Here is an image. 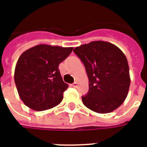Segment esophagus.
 <instances>
[{"instance_id":"esophagus-1","label":"esophagus","mask_w":147,"mask_h":147,"mask_svg":"<svg viewBox=\"0 0 147 147\" xmlns=\"http://www.w3.org/2000/svg\"><path fill=\"white\" fill-rule=\"evenodd\" d=\"M72 86H73V87H77V86H78V83H77V82H74V83H72Z\"/></svg>"}]
</instances>
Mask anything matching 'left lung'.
<instances>
[{
  "label": "left lung",
  "mask_w": 147,
  "mask_h": 147,
  "mask_svg": "<svg viewBox=\"0 0 147 147\" xmlns=\"http://www.w3.org/2000/svg\"><path fill=\"white\" fill-rule=\"evenodd\" d=\"M89 79L84 105L98 113H111L125 100L130 86L129 67L123 52L112 43L91 42L74 49Z\"/></svg>",
  "instance_id": "obj_1"
}]
</instances>
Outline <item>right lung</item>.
Segmentation results:
<instances>
[{
	"mask_svg": "<svg viewBox=\"0 0 147 147\" xmlns=\"http://www.w3.org/2000/svg\"><path fill=\"white\" fill-rule=\"evenodd\" d=\"M72 49V47L38 45L22 53L14 78L19 95L27 106L43 111L61 103L68 86L62 80L58 66Z\"/></svg>",
	"mask_w": 147,
	"mask_h": 147,
	"instance_id": "right-lung-1",
	"label": "right lung"
}]
</instances>
